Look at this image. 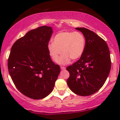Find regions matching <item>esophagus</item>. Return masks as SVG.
<instances>
[{
  "mask_svg": "<svg viewBox=\"0 0 120 120\" xmlns=\"http://www.w3.org/2000/svg\"><path fill=\"white\" fill-rule=\"evenodd\" d=\"M60 69H61L62 70H65V67H60Z\"/></svg>",
  "mask_w": 120,
  "mask_h": 120,
  "instance_id": "obj_1",
  "label": "esophagus"
}]
</instances>
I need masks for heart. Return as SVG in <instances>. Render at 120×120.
Masks as SVG:
<instances>
[{
  "label": "heart",
  "mask_w": 120,
  "mask_h": 120,
  "mask_svg": "<svg viewBox=\"0 0 120 120\" xmlns=\"http://www.w3.org/2000/svg\"><path fill=\"white\" fill-rule=\"evenodd\" d=\"M86 47V40L80 32L63 31L59 32L54 37L53 42L47 44V49L51 58L54 62L65 64L70 60H76L79 59L84 52Z\"/></svg>",
  "instance_id": "b5f03b06"
}]
</instances>
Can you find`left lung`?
<instances>
[{
	"label": "left lung",
	"instance_id": "8db88e82",
	"mask_svg": "<svg viewBox=\"0 0 120 120\" xmlns=\"http://www.w3.org/2000/svg\"><path fill=\"white\" fill-rule=\"evenodd\" d=\"M86 40L84 52L78 61L69 65L68 86L72 92L81 96L94 94L104 84L111 69L109 47L104 40L94 32L76 28Z\"/></svg>",
	"mask_w": 120,
	"mask_h": 120
}]
</instances>
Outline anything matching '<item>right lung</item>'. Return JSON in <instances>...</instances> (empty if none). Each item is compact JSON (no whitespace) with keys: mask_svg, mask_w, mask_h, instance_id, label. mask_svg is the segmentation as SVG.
<instances>
[{"mask_svg":"<svg viewBox=\"0 0 120 120\" xmlns=\"http://www.w3.org/2000/svg\"><path fill=\"white\" fill-rule=\"evenodd\" d=\"M52 32L51 27L41 26L29 31L11 47L10 75L18 90L32 99H42L51 93L60 73L47 49Z\"/></svg>","mask_w":120,"mask_h":120,"instance_id":"add662e5","label":"right lung"}]
</instances>
